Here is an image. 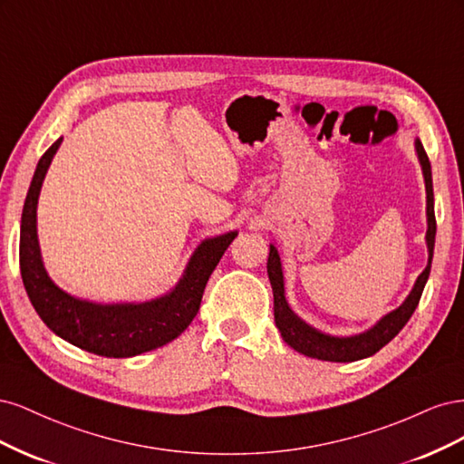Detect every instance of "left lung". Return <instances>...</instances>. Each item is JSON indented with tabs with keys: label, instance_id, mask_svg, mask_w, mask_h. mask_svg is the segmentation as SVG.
<instances>
[{
	"label": "left lung",
	"instance_id": "obj_1",
	"mask_svg": "<svg viewBox=\"0 0 464 464\" xmlns=\"http://www.w3.org/2000/svg\"><path fill=\"white\" fill-rule=\"evenodd\" d=\"M416 157L420 166H422V176L426 184V218H428V230H426V246H428V265L426 269L418 275L416 283L411 290L406 300L397 307V310L389 312L379 319L375 325L368 331H362L358 334L350 336H334L329 333H323L310 323H305L302 317L292 312V307L286 302L285 294V275H283V263L276 247L269 246V259H266V273L273 286V298H275V323L280 331L283 341L298 350L300 354L325 360V362H356L362 358L373 356L377 350H382L389 341L395 339L399 331L406 325L416 310V305L422 296L424 286L428 283L430 269H431V257H433V246H435V215H433V184H431V166L430 159L422 147V141L416 139L414 141Z\"/></svg>",
	"mask_w": 464,
	"mask_h": 464
}]
</instances>
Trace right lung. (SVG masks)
<instances>
[{
	"label": "right lung",
	"mask_w": 464,
	"mask_h": 464,
	"mask_svg": "<svg viewBox=\"0 0 464 464\" xmlns=\"http://www.w3.org/2000/svg\"><path fill=\"white\" fill-rule=\"evenodd\" d=\"M62 141L63 137L38 160L21 217L19 263L33 307L60 339L98 356L131 358L172 343L198 315L207 280L237 232L232 230L203 240L195 247L176 286L159 298L98 304L72 296L50 278L42 261L36 230L42 181Z\"/></svg>",
	"instance_id": "add662e5"
}]
</instances>
